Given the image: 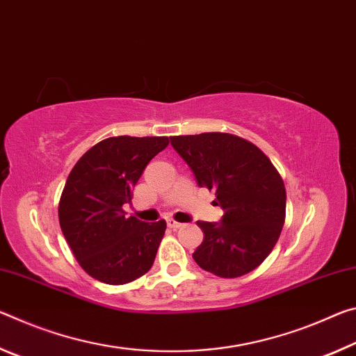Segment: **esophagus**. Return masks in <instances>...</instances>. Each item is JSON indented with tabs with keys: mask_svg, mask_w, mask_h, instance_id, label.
<instances>
[{
	"mask_svg": "<svg viewBox=\"0 0 356 356\" xmlns=\"http://www.w3.org/2000/svg\"><path fill=\"white\" fill-rule=\"evenodd\" d=\"M167 225L170 227V229H173V230H177V229H179V227H183L181 222H177V220L172 219V218L167 219Z\"/></svg>",
	"mask_w": 356,
	"mask_h": 356,
	"instance_id": "obj_1",
	"label": "esophagus"
}]
</instances>
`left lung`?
I'll use <instances>...</instances> for the list:
<instances>
[{
  "instance_id": "obj_1",
  "label": "left lung",
  "mask_w": 356,
  "mask_h": 356,
  "mask_svg": "<svg viewBox=\"0 0 356 356\" xmlns=\"http://www.w3.org/2000/svg\"><path fill=\"white\" fill-rule=\"evenodd\" d=\"M199 186L216 192L224 209L218 224L199 220L203 241L192 257L205 271L233 279L261 265L276 246L285 220V186L260 148L233 134L170 137Z\"/></svg>"
}]
</instances>
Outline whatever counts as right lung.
<instances>
[{
	"mask_svg": "<svg viewBox=\"0 0 356 356\" xmlns=\"http://www.w3.org/2000/svg\"><path fill=\"white\" fill-rule=\"evenodd\" d=\"M168 137H108L80 157L64 184L58 218L79 265L104 284L123 285L153 266L167 224L126 218L123 205Z\"/></svg>",
	"mask_w": 356,
	"mask_h": 356,
	"instance_id": "right-lung-1",
	"label": "right lung"
}]
</instances>
